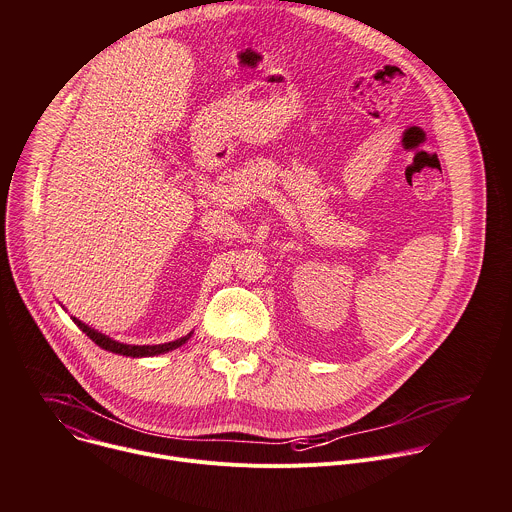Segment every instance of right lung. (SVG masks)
Returning <instances> with one entry per match:
<instances>
[{"label": "right lung", "instance_id": "obj_1", "mask_svg": "<svg viewBox=\"0 0 512 512\" xmlns=\"http://www.w3.org/2000/svg\"><path fill=\"white\" fill-rule=\"evenodd\" d=\"M75 320V324L95 342V344H99L101 348H105V350H109V352H115V354H123V356H133V358H141V356H156V354H164V352H170V350H176L178 346H182L190 336H192V332L188 334V336H182V338H178V340H172V342H164V344H154V346H150V344H143V346H135V344H123V342H117V340H113V338H109V336H105V334H101V332H97V330H93V328H89L87 324H83L81 320H77V318H72Z\"/></svg>", "mask_w": 512, "mask_h": 512}]
</instances>
